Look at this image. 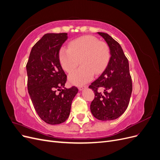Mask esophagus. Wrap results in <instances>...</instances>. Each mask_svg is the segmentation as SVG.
<instances>
[{
    "label": "esophagus",
    "instance_id": "obj_1",
    "mask_svg": "<svg viewBox=\"0 0 160 160\" xmlns=\"http://www.w3.org/2000/svg\"><path fill=\"white\" fill-rule=\"evenodd\" d=\"M88 88V85H80V86H79V89L80 91H81V90H83V89H85V88Z\"/></svg>",
    "mask_w": 160,
    "mask_h": 160
}]
</instances>
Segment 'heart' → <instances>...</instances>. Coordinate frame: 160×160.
Wrapping results in <instances>:
<instances>
[{
	"label": "heart",
	"mask_w": 160,
	"mask_h": 160,
	"mask_svg": "<svg viewBox=\"0 0 160 160\" xmlns=\"http://www.w3.org/2000/svg\"><path fill=\"white\" fill-rule=\"evenodd\" d=\"M59 58L62 68L70 72L79 63L81 66L69 76L71 83L81 85L92 79L95 74L103 71L109 59V50L105 42L95 37L85 35L72 40L69 48L62 47Z\"/></svg>",
	"instance_id": "b5f03b06"
}]
</instances>
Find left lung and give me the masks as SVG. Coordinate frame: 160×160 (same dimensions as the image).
Instances as JSON below:
<instances>
[{
    "label": "left lung",
    "mask_w": 160,
    "mask_h": 160,
    "mask_svg": "<svg viewBox=\"0 0 160 160\" xmlns=\"http://www.w3.org/2000/svg\"><path fill=\"white\" fill-rule=\"evenodd\" d=\"M98 33L108 43L111 57L103 73L89 87L95 93L90 109L99 120H113L120 117L128 107L132 92V77L122 47L108 34Z\"/></svg>",
    "instance_id": "1"
}]
</instances>
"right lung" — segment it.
Masks as SVG:
<instances>
[{"instance_id": "right-lung-1", "label": "right lung", "mask_w": 160, "mask_h": 160, "mask_svg": "<svg viewBox=\"0 0 160 160\" xmlns=\"http://www.w3.org/2000/svg\"><path fill=\"white\" fill-rule=\"evenodd\" d=\"M67 33H47L32 48L27 63V88L40 118L48 124L65 122L69 118L77 87L65 88L67 75L62 70L59 51Z\"/></svg>"}]
</instances>
